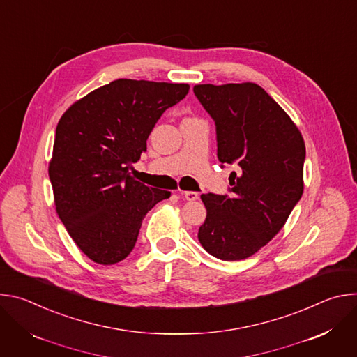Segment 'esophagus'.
<instances>
[{
    "label": "esophagus",
    "mask_w": 357,
    "mask_h": 357,
    "mask_svg": "<svg viewBox=\"0 0 357 357\" xmlns=\"http://www.w3.org/2000/svg\"><path fill=\"white\" fill-rule=\"evenodd\" d=\"M181 196H182L183 199L189 200V202H193V200H196V199L199 197V195H197L196 192H190V190H188V192H181Z\"/></svg>",
    "instance_id": "1"
}]
</instances>
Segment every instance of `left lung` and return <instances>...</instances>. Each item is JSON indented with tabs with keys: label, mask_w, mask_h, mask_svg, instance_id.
<instances>
[{
	"label": "left lung",
	"mask_w": 357,
	"mask_h": 357,
	"mask_svg": "<svg viewBox=\"0 0 357 357\" xmlns=\"http://www.w3.org/2000/svg\"><path fill=\"white\" fill-rule=\"evenodd\" d=\"M216 124L218 158L237 164L231 195H202L208 211L197 238L225 261L244 260L285 225L303 192L305 142L277 101L256 83L196 84Z\"/></svg>",
	"instance_id": "left-lung-1"
}]
</instances>
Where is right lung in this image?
<instances>
[{"instance_id":"1","label":"right lung","mask_w":357,"mask_h":357,"mask_svg":"<svg viewBox=\"0 0 357 357\" xmlns=\"http://www.w3.org/2000/svg\"><path fill=\"white\" fill-rule=\"evenodd\" d=\"M186 83L119 79L61 117L49 161L56 213L86 256L103 266L132 251L144 216L171 192L131 176V164L162 113L188 94Z\"/></svg>"}]
</instances>
